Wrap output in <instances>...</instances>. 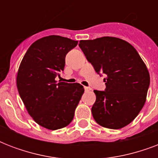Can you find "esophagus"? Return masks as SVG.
Here are the masks:
<instances>
[{
  "instance_id": "1",
  "label": "esophagus",
  "mask_w": 158,
  "mask_h": 158,
  "mask_svg": "<svg viewBox=\"0 0 158 158\" xmlns=\"http://www.w3.org/2000/svg\"><path fill=\"white\" fill-rule=\"evenodd\" d=\"M84 90H85L86 92H89L91 90V89H90L89 87H84Z\"/></svg>"
}]
</instances>
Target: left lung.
I'll list each match as a JSON object with an SVG mask.
<instances>
[{"label": "left lung", "mask_w": 158, "mask_h": 158, "mask_svg": "<svg viewBox=\"0 0 158 158\" xmlns=\"http://www.w3.org/2000/svg\"><path fill=\"white\" fill-rule=\"evenodd\" d=\"M79 48L98 74H104L105 91L94 90L92 114L102 127L118 130L142 110L150 84L146 64L126 41L113 37L79 41Z\"/></svg>", "instance_id": "1"}]
</instances>
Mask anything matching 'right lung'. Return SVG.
Here are the masks:
<instances>
[{
  "label": "right lung",
  "mask_w": 158,
  "mask_h": 158,
  "mask_svg": "<svg viewBox=\"0 0 158 158\" xmlns=\"http://www.w3.org/2000/svg\"><path fill=\"white\" fill-rule=\"evenodd\" d=\"M78 41L51 35L29 47L19 68L16 84L28 114L36 123L56 130L69 125L84 92L78 83L57 82L65 56Z\"/></svg>",
  "instance_id": "add662e5"
}]
</instances>
